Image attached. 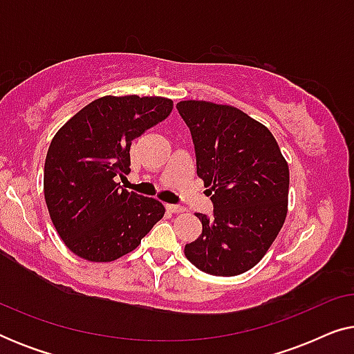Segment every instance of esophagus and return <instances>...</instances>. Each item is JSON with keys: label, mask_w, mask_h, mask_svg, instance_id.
Wrapping results in <instances>:
<instances>
[{"label": "esophagus", "mask_w": 354, "mask_h": 354, "mask_svg": "<svg viewBox=\"0 0 354 354\" xmlns=\"http://www.w3.org/2000/svg\"><path fill=\"white\" fill-rule=\"evenodd\" d=\"M166 209L169 212H174V214H178V212L183 211V207L178 206V205H166Z\"/></svg>", "instance_id": "1"}]
</instances>
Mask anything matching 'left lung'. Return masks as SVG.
Masks as SVG:
<instances>
[{"label": "left lung", "instance_id": "1", "mask_svg": "<svg viewBox=\"0 0 354 354\" xmlns=\"http://www.w3.org/2000/svg\"><path fill=\"white\" fill-rule=\"evenodd\" d=\"M196 174L209 187L212 216L198 212L203 232L185 256L203 272L243 274L263 259L287 217L288 164L268 127L243 111L209 101H180Z\"/></svg>", "mask_w": 354, "mask_h": 354}]
</instances>
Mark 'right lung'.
Segmentation results:
<instances>
[{
  "label": "right lung",
  "mask_w": 354,
  "mask_h": 354,
  "mask_svg": "<svg viewBox=\"0 0 354 354\" xmlns=\"http://www.w3.org/2000/svg\"><path fill=\"white\" fill-rule=\"evenodd\" d=\"M161 96H103L67 120L45 161V200L67 248L93 263L130 253L158 221L162 203L120 188L130 172V145L171 114Z\"/></svg>",
  "instance_id": "obj_1"
}]
</instances>
